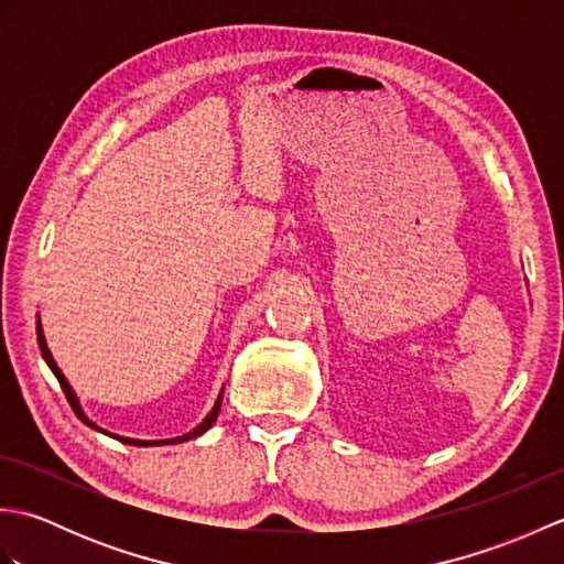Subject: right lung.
<instances>
[{
    "instance_id": "right-lung-1",
    "label": "right lung",
    "mask_w": 564,
    "mask_h": 564,
    "mask_svg": "<svg viewBox=\"0 0 564 564\" xmlns=\"http://www.w3.org/2000/svg\"><path fill=\"white\" fill-rule=\"evenodd\" d=\"M35 334H39V346H41V354H43V358H45V364L51 366V370L55 373V378H57V382H59V388H63V392H65V398H67V402H69V406L72 410H75V414L82 419L84 424L87 426H91V429H99L97 424H91L87 416H84V412L79 410V402H77V398H75V392H72V388L67 386V380H65V376L59 373V368H57V364L53 361V356H51V351H47V344H45V337H43V327H41V322H35ZM220 402H223V394L218 398V402H215V406L210 410V414L203 419V424H198L194 431H191V434H186V436H178V438H166V441H135V438H121V436H113V438H118V441H123V443H130V446H162V443H182V441H188V438H196V436H200L203 431H208L213 424H215V419H218V412H220ZM101 431V429H99Z\"/></svg>"
}]
</instances>
